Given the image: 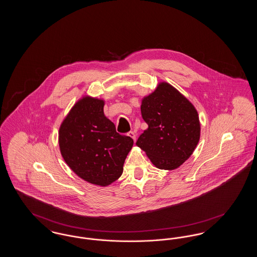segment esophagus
I'll return each mask as SVG.
<instances>
[{"instance_id":"esophagus-1","label":"esophagus","mask_w":257,"mask_h":257,"mask_svg":"<svg viewBox=\"0 0 257 257\" xmlns=\"http://www.w3.org/2000/svg\"><path fill=\"white\" fill-rule=\"evenodd\" d=\"M128 136H129L130 138H132V139L134 140V142L136 141V138H137V136H136V134H135L134 132H132V131H131V132H129V133H128Z\"/></svg>"}]
</instances>
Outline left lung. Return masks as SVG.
I'll list each match as a JSON object with an SVG mask.
<instances>
[{"instance_id":"8db88e82","label":"left lung","mask_w":257,"mask_h":257,"mask_svg":"<svg viewBox=\"0 0 257 257\" xmlns=\"http://www.w3.org/2000/svg\"><path fill=\"white\" fill-rule=\"evenodd\" d=\"M142 115L148 128L136 146L160 170L173 171L189 159L200 139V122L195 106L167 82L142 99Z\"/></svg>"}]
</instances>
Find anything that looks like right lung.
Segmentation results:
<instances>
[{
    "instance_id": "add662e5",
    "label": "right lung",
    "mask_w": 257,
    "mask_h": 257,
    "mask_svg": "<svg viewBox=\"0 0 257 257\" xmlns=\"http://www.w3.org/2000/svg\"><path fill=\"white\" fill-rule=\"evenodd\" d=\"M105 100L84 95L63 118L59 147L67 166L88 183L107 187L123 172L133 140L116 133L104 114Z\"/></svg>"
}]
</instances>
